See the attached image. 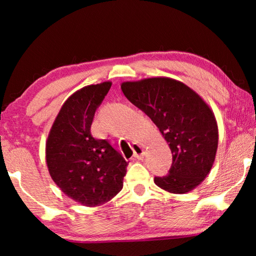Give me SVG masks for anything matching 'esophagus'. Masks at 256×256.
Instances as JSON below:
<instances>
[{
    "label": "esophagus",
    "mask_w": 256,
    "mask_h": 256,
    "mask_svg": "<svg viewBox=\"0 0 256 256\" xmlns=\"http://www.w3.org/2000/svg\"><path fill=\"white\" fill-rule=\"evenodd\" d=\"M132 149L134 151V158H136V159H142V158H144V152H146L144 149V146H140V144H133Z\"/></svg>",
    "instance_id": "1"
}]
</instances>
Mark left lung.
I'll list each match as a JSON object with an SVG mask.
<instances>
[{
	"label": "left lung",
	"instance_id": "1",
	"mask_svg": "<svg viewBox=\"0 0 256 256\" xmlns=\"http://www.w3.org/2000/svg\"><path fill=\"white\" fill-rule=\"evenodd\" d=\"M122 92L157 125L170 144L172 164L154 177L160 188L184 194L209 174L218 148V125L211 108L192 89L170 78L123 82Z\"/></svg>",
	"mask_w": 256,
	"mask_h": 256
}]
</instances>
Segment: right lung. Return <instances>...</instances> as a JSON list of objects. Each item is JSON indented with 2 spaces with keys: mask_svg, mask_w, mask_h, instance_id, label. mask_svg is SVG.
I'll use <instances>...</instances> for the list:
<instances>
[{
  "mask_svg": "<svg viewBox=\"0 0 256 256\" xmlns=\"http://www.w3.org/2000/svg\"><path fill=\"white\" fill-rule=\"evenodd\" d=\"M112 82L86 86L63 104L46 142V162L55 184L72 200L97 206L123 188L128 162L107 140L90 132L94 112Z\"/></svg>",
  "mask_w": 256,
  "mask_h": 256,
  "instance_id": "right-lung-1",
  "label": "right lung"
}]
</instances>
